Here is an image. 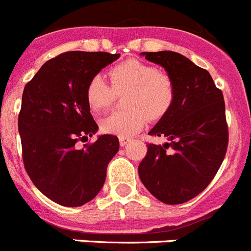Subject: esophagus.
Masks as SVG:
<instances>
[{"instance_id":"obj_1","label":"esophagus","mask_w":251,"mask_h":251,"mask_svg":"<svg viewBox=\"0 0 251 251\" xmlns=\"http://www.w3.org/2000/svg\"><path fill=\"white\" fill-rule=\"evenodd\" d=\"M129 141H130L129 138H126V137H119V143H121L122 147L127 146L128 143H129Z\"/></svg>"}]
</instances>
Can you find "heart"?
Listing matches in <instances>:
<instances>
[{
	"label": "heart",
	"instance_id": "b5f03b06",
	"mask_svg": "<svg viewBox=\"0 0 251 251\" xmlns=\"http://www.w3.org/2000/svg\"><path fill=\"white\" fill-rule=\"evenodd\" d=\"M109 77L112 88L100 75H94L86 84L85 99L92 112H104L114 101L115 94L126 92L124 104L129 109L103 119L100 128L104 133L126 138L134 136L145 128L148 117L161 119L174 105V80L154 65L129 59L110 69Z\"/></svg>",
	"mask_w": 251,
	"mask_h": 251
}]
</instances>
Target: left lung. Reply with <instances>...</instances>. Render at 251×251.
Here are the masks:
<instances>
[{"instance_id": "8db88e82", "label": "left lung", "mask_w": 251, "mask_h": 251, "mask_svg": "<svg viewBox=\"0 0 251 251\" xmlns=\"http://www.w3.org/2000/svg\"><path fill=\"white\" fill-rule=\"evenodd\" d=\"M142 55L165 68L175 83L176 98L170 112L148 133L168 142L147 146L138 175L156 199L178 205L202 192L225 158L229 132L224 95L207 70L178 52Z\"/></svg>"}]
</instances>
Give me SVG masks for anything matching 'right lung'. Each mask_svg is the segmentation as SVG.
Masks as SVG:
<instances>
[{"instance_id": "1", "label": "right lung", "mask_w": 251, "mask_h": 251, "mask_svg": "<svg viewBox=\"0 0 251 251\" xmlns=\"http://www.w3.org/2000/svg\"><path fill=\"white\" fill-rule=\"evenodd\" d=\"M118 57L103 51H68L46 61L22 93L19 133L25 170L59 205L77 207L92 201L118 152V137L112 134L76 147L98 130L86 103V84Z\"/></svg>"}]
</instances>
